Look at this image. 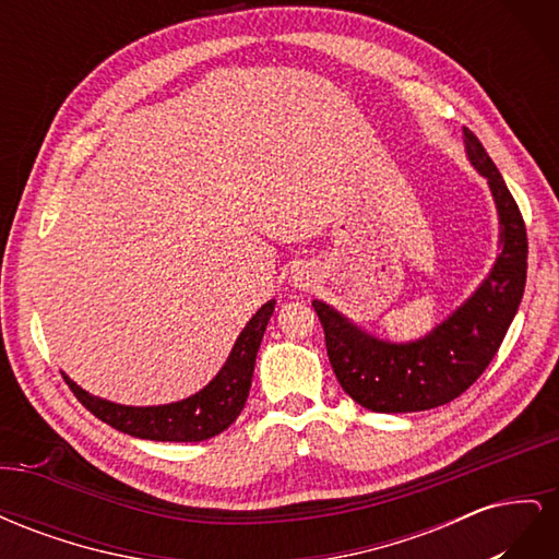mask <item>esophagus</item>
<instances>
[{"label":"esophagus","instance_id":"obj_1","mask_svg":"<svg viewBox=\"0 0 559 559\" xmlns=\"http://www.w3.org/2000/svg\"><path fill=\"white\" fill-rule=\"evenodd\" d=\"M289 280H292V284L296 286V289H310L312 282H314V275H312V270L308 265H296L292 270V277Z\"/></svg>","mask_w":559,"mask_h":559}]
</instances>
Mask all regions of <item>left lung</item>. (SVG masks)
I'll return each instance as SVG.
<instances>
[{
	"label": "left lung",
	"mask_w": 559,
	"mask_h": 559,
	"mask_svg": "<svg viewBox=\"0 0 559 559\" xmlns=\"http://www.w3.org/2000/svg\"><path fill=\"white\" fill-rule=\"evenodd\" d=\"M464 142L468 160L495 195L501 226L497 263L476 294L429 335L401 345L373 337L326 302L312 300L337 382L373 413L429 411L464 394L495 359L522 300L527 228L497 165L468 128H464Z\"/></svg>",
	"instance_id": "1"
}]
</instances>
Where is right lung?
<instances>
[{
	"label": "right lung",
	"instance_id": "obj_1",
	"mask_svg": "<svg viewBox=\"0 0 559 559\" xmlns=\"http://www.w3.org/2000/svg\"><path fill=\"white\" fill-rule=\"evenodd\" d=\"M273 310L275 300H267L242 329L240 337L233 345L228 361L218 370L216 378L205 389H200L198 394L177 403L134 408V405H121L97 399L64 373L62 378L70 384L74 396L86 405L97 419L107 421L109 427L128 436L146 438V441L173 443L207 441V438L218 436L224 429H228L242 413L249 396L253 364H257V352L261 347L263 333L270 317H273Z\"/></svg>",
	"mask_w": 559,
	"mask_h": 559
}]
</instances>
